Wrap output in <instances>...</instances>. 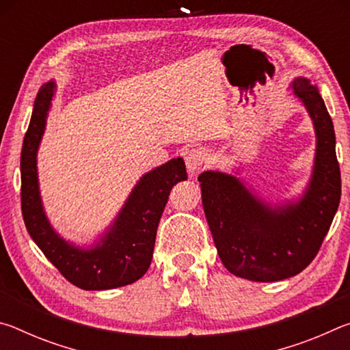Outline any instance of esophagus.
Returning a JSON list of instances; mask_svg holds the SVG:
<instances>
[{"label":"esophagus","mask_w":350,"mask_h":350,"mask_svg":"<svg viewBox=\"0 0 350 350\" xmlns=\"http://www.w3.org/2000/svg\"><path fill=\"white\" fill-rule=\"evenodd\" d=\"M206 161V152L202 148H193V150H188L185 154V165L189 174L198 173L202 167L204 162Z\"/></svg>","instance_id":"esophagus-1"}]
</instances>
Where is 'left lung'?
Instances as JSON below:
<instances>
[{
  "label": "left lung",
  "mask_w": 350,
  "mask_h": 350,
  "mask_svg": "<svg viewBox=\"0 0 350 350\" xmlns=\"http://www.w3.org/2000/svg\"><path fill=\"white\" fill-rule=\"evenodd\" d=\"M292 92L304 105L317 135L309 183L298 199L270 204L241 177L204 171L198 177L213 241L230 273L256 282L298 275L321 247L340 205L341 176L334 123L323 97L306 77Z\"/></svg>",
  "instance_id": "8db88e82"
}]
</instances>
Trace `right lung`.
Returning <instances> with one entry per match:
<instances>
[{
    "label": "right lung",
    "mask_w": 350,
    "mask_h": 350,
    "mask_svg": "<svg viewBox=\"0 0 350 350\" xmlns=\"http://www.w3.org/2000/svg\"><path fill=\"white\" fill-rule=\"evenodd\" d=\"M57 85L40 88L21 150V210L26 228L44 256L66 280L83 290H108L133 284L150 269L157 225L171 188L187 180L182 157L148 171L135 183L114 221L88 247L75 245L52 227L40 194L37 154Z\"/></svg>",
    "instance_id": "right-lung-1"
}]
</instances>
